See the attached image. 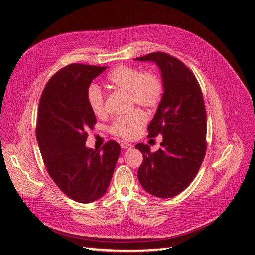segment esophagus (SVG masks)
Returning a JSON list of instances; mask_svg holds the SVG:
<instances>
[{
    "label": "esophagus",
    "mask_w": 255,
    "mask_h": 255,
    "mask_svg": "<svg viewBox=\"0 0 255 255\" xmlns=\"http://www.w3.org/2000/svg\"><path fill=\"white\" fill-rule=\"evenodd\" d=\"M121 147L124 148V149H130V148L133 147V145L130 144V143H128V142H122L121 143Z\"/></svg>",
    "instance_id": "esophagus-1"
}]
</instances>
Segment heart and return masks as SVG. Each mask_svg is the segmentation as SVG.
Segmentation results:
<instances>
[{
	"label": "heart",
	"instance_id": "obj_1",
	"mask_svg": "<svg viewBox=\"0 0 255 255\" xmlns=\"http://www.w3.org/2000/svg\"><path fill=\"white\" fill-rule=\"evenodd\" d=\"M111 86L115 89L127 91L132 104L145 109H153L158 106L161 100L162 82L159 76L152 71H140L128 65H121L114 69L108 76ZM87 100L94 114L102 117L107 114L106 100L102 91L90 86L87 91ZM146 123V115L141 110L127 116L115 120L110 127V131L115 136L124 140H131L138 136Z\"/></svg>",
	"mask_w": 255,
	"mask_h": 255
}]
</instances>
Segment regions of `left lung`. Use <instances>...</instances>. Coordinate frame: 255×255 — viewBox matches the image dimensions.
<instances>
[{
  "instance_id": "left-lung-1",
  "label": "left lung",
  "mask_w": 255,
  "mask_h": 255,
  "mask_svg": "<svg viewBox=\"0 0 255 255\" xmlns=\"http://www.w3.org/2000/svg\"><path fill=\"white\" fill-rule=\"evenodd\" d=\"M153 61L161 71L164 94L147 127L148 138L162 135L157 152L135 145L143 155L138 179L144 190L159 198L177 196L198 173L207 149V114L201 88L193 72L178 58L156 51L135 58Z\"/></svg>"
}]
</instances>
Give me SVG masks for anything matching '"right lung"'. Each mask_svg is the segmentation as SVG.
Wrapping results in <instances>:
<instances>
[{"label":"right lung","mask_w":255,"mask_h":255,"mask_svg":"<svg viewBox=\"0 0 255 255\" xmlns=\"http://www.w3.org/2000/svg\"><path fill=\"white\" fill-rule=\"evenodd\" d=\"M107 68L67 65L50 77L38 104L36 140L47 172L68 197L82 204L106 194L121 154L115 141L101 149L85 146L86 131L97 123L87 91Z\"/></svg>","instance_id":"add662e5"}]
</instances>
